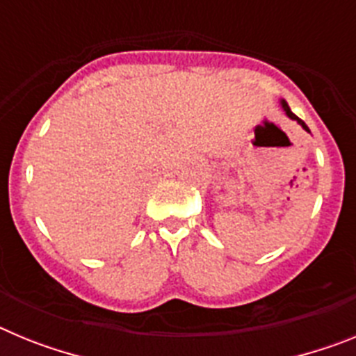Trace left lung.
Here are the masks:
<instances>
[{"instance_id": "1", "label": "left lung", "mask_w": 356, "mask_h": 356, "mask_svg": "<svg viewBox=\"0 0 356 356\" xmlns=\"http://www.w3.org/2000/svg\"><path fill=\"white\" fill-rule=\"evenodd\" d=\"M280 103H282V108H284V110H285V114H287V115H289V118H291V119H292V121H296V122H298V124H301V127H303V130L310 131V130H308V127H307V124H305V122H303V121H301V119H300V118H298V115H296V114H292V110H291V108H289V105H287V102H285V99H282V102H280Z\"/></svg>"}]
</instances>
